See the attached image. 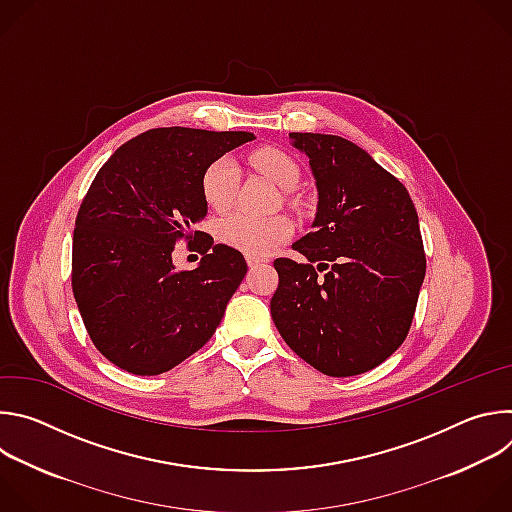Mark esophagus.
<instances>
[{"label": "esophagus", "instance_id": "esophagus-1", "mask_svg": "<svg viewBox=\"0 0 512 512\" xmlns=\"http://www.w3.org/2000/svg\"><path fill=\"white\" fill-rule=\"evenodd\" d=\"M247 263H249V267H251V269H255V267L263 265V263H265V259H259V257H247Z\"/></svg>", "mask_w": 512, "mask_h": 512}]
</instances>
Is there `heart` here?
<instances>
[{"mask_svg": "<svg viewBox=\"0 0 512 512\" xmlns=\"http://www.w3.org/2000/svg\"><path fill=\"white\" fill-rule=\"evenodd\" d=\"M249 162L279 188L289 190L300 180V166L296 160L277 148H259L249 156ZM237 186L239 168L227 156L210 162L200 178L202 198L214 212H227L235 204ZM291 233H294V223L285 214L257 218L235 212L223 218L216 227L218 239L251 257H265L277 245L287 241Z\"/></svg>", "mask_w": 512, "mask_h": 512, "instance_id": "heart-1", "label": "heart"}]
</instances>
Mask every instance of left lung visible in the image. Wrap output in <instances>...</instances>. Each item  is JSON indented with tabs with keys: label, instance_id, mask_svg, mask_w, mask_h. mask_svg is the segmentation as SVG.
<instances>
[{
	"label": "left lung",
	"instance_id": "1",
	"mask_svg": "<svg viewBox=\"0 0 512 512\" xmlns=\"http://www.w3.org/2000/svg\"><path fill=\"white\" fill-rule=\"evenodd\" d=\"M318 188L314 231L279 257L271 316L287 346L328 377H354L407 338L425 277L419 218L407 188L356 143L289 133Z\"/></svg>",
	"mask_w": 512,
	"mask_h": 512
}]
</instances>
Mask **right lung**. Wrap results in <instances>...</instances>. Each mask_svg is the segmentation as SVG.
<instances>
[{
  "label": "right lung",
  "instance_id": "add662e5",
  "mask_svg": "<svg viewBox=\"0 0 512 512\" xmlns=\"http://www.w3.org/2000/svg\"><path fill=\"white\" fill-rule=\"evenodd\" d=\"M249 131L156 127L125 141L87 190L72 235V294L95 348L133 375H160L200 350L241 285L245 257L194 227L204 168ZM178 242L196 270H174Z\"/></svg>",
  "mask_w": 512,
  "mask_h": 512
}]
</instances>
